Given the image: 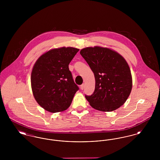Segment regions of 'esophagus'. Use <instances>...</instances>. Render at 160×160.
Returning a JSON list of instances; mask_svg holds the SVG:
<instances>
[{
  "label": "esophagus",
  "instance_id": "34e87169",
  "mask_svg": "<svg viewBox=\"0 0 160 160\" xmlns=\"http://www.w3.org/2000/svg\"><path fill=\"white\" fill-rule=\"evenodd\" d=\"M84 88V84H82L81 86H80V89L82 90H83Z\"/></svg>",
  "mask_w": 160,
  "mask_h": 160
}]
</instances>
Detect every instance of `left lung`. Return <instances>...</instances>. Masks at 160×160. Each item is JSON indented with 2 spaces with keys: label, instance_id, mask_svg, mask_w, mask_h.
Returning a JSON list of instances; mask_svg holds the SVG:
<instances>
[{
  "label": "left lung",
  "instance_id": "8db88e82",
  "mask_svg": "<svg viewBox=\"0 0 160 160\" xmlns=\"http://www.w3.org/2000/svg\"><path fill=\"white\" fill-rule=\"evenodd\" d=\"M80 54L88 63L95 79L91 95H85L93 108L112 112L122 106L132 89L129 66L121 54L111 49L95 46L83 48Z\"/></svg>",
  "mask_w": 160,
  "mask_h": 160
}]
</instances>
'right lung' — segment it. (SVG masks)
Returning <instances> with one entry per match:
<instances>
[{"label": "right lung", "instance_id": "add662e5", "mask_svg": "<svg viewBox=\"0 0 160 160\" xmlns=\"http://www.w3.org/2000/svg\"><path fill=\"white\" fill-rule=\"evenodd\" d=\"M79 49L54 48L41 55L31 73V86L40 106L51 113L67 110L79 89L74 83L69 64Z\"/></svg>", "mask_w": 160, "mask_h": 160}]
</instances>
